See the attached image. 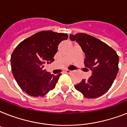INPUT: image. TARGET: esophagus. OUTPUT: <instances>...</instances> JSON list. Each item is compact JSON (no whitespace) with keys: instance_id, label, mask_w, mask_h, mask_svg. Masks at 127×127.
Masks as SVG:
<instances>
[{"instance_id":"34e87169","label":"esophagus","mask_w":127,"mask_h":127,"mask_svg":"<svg viewBox=\"0 0 127 127\" xmlns=\"http://www.w3.org/2000/svg\"><path fill=\"white\" fill-rule=\"evenodd\" d=\"M64 72H65L66 73H68V74H70L72 72L71 70H64Z\"/></svg>"}]
</instances>
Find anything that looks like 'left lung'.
<instances>
[{
    "label": "left lung",
    "instance_id": "8db88e82",
    "mask_svg": "<svg viewBox=\"0 0 127 127\" xmlns=\"http://www.w3.org/2000/svg\"><path fill=\"white\" fill-rule=\"evenodd\" d=\"M85 53L84 65L92 75L75 85L86 98H96L109 90L119 71V56L113 49L98 39L84 33L70 35Z\"/></svg>",
    "mask_w": 127,
    "mask_h": 127
}]
</instances>
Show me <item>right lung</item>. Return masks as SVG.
I'll return each mask as SVG.
<instances>
[{
	"label": "right lung",
	"mask_w": 127,
	"mask_h": 127,
	"mask_svg": "<svg viewBox=\"0 0 127 127\" xmlns=\"http://www.w3.org/2000/svg\"><path fill=\"white\" fill-rule=\"evenodd\" d=\"M67 33L42 31L18 45L12 53L11 68L20 88L31 96H44L55 88L61 74L53 75L44 69L54 61L58 45Z\"/></svg>",
	"instance_id": "1"
}]
</instances>
